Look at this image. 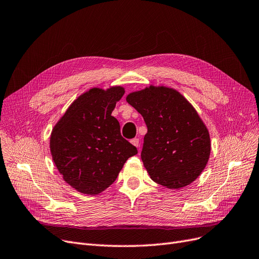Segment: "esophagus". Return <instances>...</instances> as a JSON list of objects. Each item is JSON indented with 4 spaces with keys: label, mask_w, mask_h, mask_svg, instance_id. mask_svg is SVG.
I'll list each match as a JSON object with an SVG mask.
<instances>
[{
    "label": "esophagus",
    "mask_w": 259,
    "mask_h": 259,
    "mask_svg": "<svg viewBox=\"0 0 259 259\" xmlns=\"http://www.w3.org/2000/svg\"><path fill=\"white\" fill-rule=\"evenodd\" d=\"M131 143H132V144L135 145L136 147H138V148L140 147V140H139V139H137V138H136V139H132V140H131Z\"/></svg>",
    "instance_id": "obj_1"
}]
</instances>
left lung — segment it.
Masks as SVG:
<instances>
[{
  "label": "left lung",
  "mask_w": 259,
  "mask_h": 259,
  "mask_svg": "<svg viewBox=\"0 0 259 259\" xmlns=\"http://www.w3.org/2000/svg\"><path fill=\"white\" fill-rule=\"evenodd\" d=\"M145 120L141 158L150 178L168 189L190 185L210 156L205 123L183 95L165 86H149L126 98Z\"/></svg>",
  "instance_id": "1"
}]
</instances>
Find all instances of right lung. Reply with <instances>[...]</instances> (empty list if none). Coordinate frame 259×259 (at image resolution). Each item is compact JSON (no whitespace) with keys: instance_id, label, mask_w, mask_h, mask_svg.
Returning a JSON list of instances; mask_svg holds the SVG:
<instances>
[{"instance_id":"right-lung-1","label":"right lung","mask_w":259,"mask_h":259,"mask_svg":"<svg viewBox=\"0 0 259 259\" xmlns=\"http://www.w3.org/2000/svg\"><path fill=\"white\" fill-rule=\"evenodd\" d=\"M123 94L121 86L90 90L71 103L52 130L50 150L55 166L81 193H101L116 180L128 158L138 154L112 116Z\"/></svg>"}]
</instances>
